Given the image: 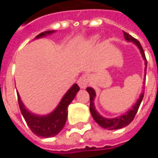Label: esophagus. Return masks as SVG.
Wrapping results in <instances>:
<instances>
[{"label":"esophagus","mask_w":158,"mask_h":158,"mask_svg":"<svg viewBox=\"0 0 158 158\" xmlns=\"http://www.w3.org/2000/svg\"><path fill=\"white\" fill-rule=\"evenodd\" d=\"M89 75H82L79 79H78V85L81 88V89H85L87 85H88V83H89Z\"/></svg>","instance_id":"obj_1"}]
</instances>
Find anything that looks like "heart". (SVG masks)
<instances>
[{
	"label": "heart",
	"instance_id": "heart-1",
	"mask_svg": "<svg viewBox=\"0 0 158 158\" xmlns=\"http://www.w3.org/2000/svg\"><path fill=\"white\" fill-rule=\"evenodd\" d=\"M97 40H98V36H93L92 38L89 40V42H88V45H93Z\"/></svg>",
	"mask_w": 158,
	"mask_h": 158
}]
</instances>
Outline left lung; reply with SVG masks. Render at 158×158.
<instances>
[{
	"mask_svg": "<svg viewBox=\"0 0 158 158\" xmlns=\"http://www.w3.org/2000/svg\"><path fill=\"white\" fill-rule=\"evenodd\" d=\"M123 35H124V39L126 40V41L128 42H133L135 45L139 48L141 56L145 61V78L146 75V67H147V62H146V56L143 51V48L140 43H139L136 39H135L134 37L129 35L128 33H126L123 31ZM143 84H145V81L143 82ZM87 92L89 94V100H90V103H89V111L90 113L92 115L93 118L96 121L101 127H102L103 129H109V130H113V129H122L125 126L129 125L130 123L132 122L133 119L135 116L137 111L139 109V106L140 105V103L142 102L143 97H144V91L142 90V92L140 93L139 98L137 100V102L135 103V105H133V106L129 109V111H127L125 113H123L122 115H120L116 118H107L105 117L102 116L96 109V106H95V98H96V91L95 89L91 88V87H87L86 88Z\"/></svg>",
	"mask_w": 158,
	"mask_h": 158,
	"instance_id": "8db88e82",
	"label": "left lung"
}]
</instances>
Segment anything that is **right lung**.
<instances>
[{
  "label": "right lung",
  "mask_w": 158,
  "mask_h": 158,
  "mask_svg": "<svg viewBox=\"0 0 158 158\" xmlns=\"http://www.w3.org/2000/svg\"><path fill=\"white\" fill-rule=\"evenodd\" d=\"M55 32V30L42 32L36 36L35 39H40L42 37L50 35ZM79 90V87L77 84L73 85L70 89L66 92L65 95L62 96V100L60 101L55 109L46 115H38L31 113L29 109H27L24 104L23 103L19 92L17 91L20 111L31 131L35 135L42 138L53 137L61 132L67 121L68 106L72 102L73 100L74 99L76 94Z\"/></svg>",
  "instance_id": "right-lung-1"
}]
</instances>
